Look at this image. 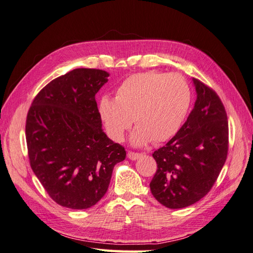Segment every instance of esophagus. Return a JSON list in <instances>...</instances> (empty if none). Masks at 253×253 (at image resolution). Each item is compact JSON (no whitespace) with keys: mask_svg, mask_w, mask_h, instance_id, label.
Segmentation results:
<instances>
[{"mask_svg":"<svg viewBox=\"0 0 253 253\" xmlns=\"http://www.w3.org/2000/svg\"><path fill=\"white\" fill-rule=\"evenodd\" d=\"M139 156H140L139 153H135V152H128L127 153V157L131 160H136Z\"/></svg>","mask_w":253,"mask_h":253,"instance_id":"1","label":"esophagus"}]
</instances>
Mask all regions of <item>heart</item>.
<instances>
[{"label": "heart", "mask_w": 253, "mask_h": 253, "mask_svg": "<svg viewBox=\"0 0 253 253\" xmlns=\"http://www.w3.org/2000/svg\"><path fill=\"white\" fill-rule=\"evenodd\" d=\"M191 103V91L181 76L157 72L132 75L118 86L116 98L103 96L99 113L115 140L124 139L133 124L131 141L142 147L164 142L178 132Z\"/></svg>", "instance_id": "1"}]
</instances>
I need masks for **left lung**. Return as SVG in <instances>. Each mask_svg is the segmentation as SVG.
Segmentation results:
<instances>
[{
  "label": "left lung",
  "instance_id": "8db88e82",
  "mask_svg": "<svg viewBox=\"0 0 253 253\" xmlns=\"http://www.w3.org/2000/svg\"><path fill=\"white\" fill-rule=\"evenodd\" d=\"M194 108L187 121L165 147L153 153L157 171L151 192L170 209L186 208L209 192L228 153L227 114L219 97L192 78Z\"/></svg>",
  "mask_w": 253,
  "mask_h": 253
}]
</instances>
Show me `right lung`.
Returning <instances> with one entry per match:
<instances>
[{
    "instance_id": "obj_1",
    "label": "right lung",
    "mask_w": 253,
    "mask_h": 253,
    "mask_svg": "<svg viewBox=\"0 0 253 253\" xmlns=\"http://www.w3.org/2000/svg\"><path fill=\"white\" fill-rule=\"evenodd\" d=\"M110 74L77 68L36 96L26 119L30 167L48 195L70 209H87L108 191L126 150L102 129L95 96Z\"/></svg>"
}]
</instances>
